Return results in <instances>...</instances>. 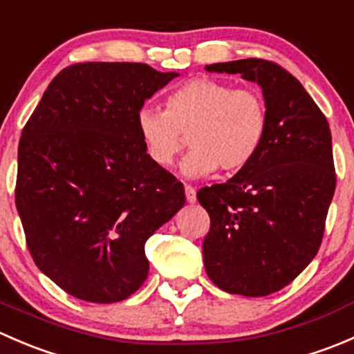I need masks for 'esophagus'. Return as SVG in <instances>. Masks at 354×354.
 I'll list each match as a JSON object with an SVG mask.
<instances>
[{"label":"esophagus","mask_w":354,"mask_h":354,"mask_svg":"<svg viewBox=\"0 0 354 354\" xmlns=\"http://www.w3.org/2000/svg\"><path fill=\"white\" fill-rule=\"evenodd\" d=\"M185 195H187L188 203L197 202V192H195V188L192 185H185Z\"/></svg>","instance_id":"esophagus-1"}]
</instances>
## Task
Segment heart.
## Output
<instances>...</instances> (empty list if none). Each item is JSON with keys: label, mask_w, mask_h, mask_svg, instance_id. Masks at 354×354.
<instances>
[{"label": "heart", "mask_w": 354, "mask_h": 354, "mask_svg": "<svg viewBox=\"0 0 354 354\" xmlns=\"http://www.w3.org/2000/svg\"><path fill=\"white\" fill-rule=\"evenodd\" d=\"M137 130L147 157L167 169L188 144L194 151L181 164L183 174L205 178L238 173L262 151L269 131L266 97L255 87H236L214 78H194L173 88L162 111L144 108Z\"/></svg>", "instance_id": "heart-1"}]
</instances>
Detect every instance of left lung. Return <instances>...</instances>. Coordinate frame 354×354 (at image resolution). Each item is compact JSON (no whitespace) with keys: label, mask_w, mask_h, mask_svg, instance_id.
Wrapping results in <instances>:
<instances>
[{"label":"left lung","mask_w":354,"mask_h":354,"mask_svg":"<svg viewBox=\"0 0 354 354\" xmlns=\"http://www.w3.org/2000/svg\"><path fill=\"white\" fill-rule=\"evenodd\" d=\"M205 70L257 82L269 131L248 167L198 190L210 217L203 266L223 291L267 296L292 283L322 243L335 190L330 128L298 78L277 63L248 58Z\"/></svg>","instance_id":"1"}]
</instances>
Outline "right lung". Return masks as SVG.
<instances>
[{"label": "right lung", "mask_w": 354, "mask_h": 354, "mask_svg": "<svg viewBox=\"0 0 354 354\" xmlns=\"http://www.w3.org/2000/svg\"><path fill=\"white\" fill-rule=\"evenodd\" d=\"M178 77L145 63L66 66L19 144L15 203L35 266L68 295L116 303L149 274L145 241L185 205V188L147 157L137 114Z\"/></svg>", "instance_id": "obj_1"}]
</instances>
